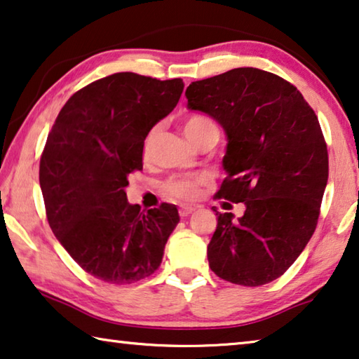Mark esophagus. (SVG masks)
<instances>
[{
    "label": "esophagus",
    "mask_w": 359,
    "mask_h": 359,
    "mask_svg": "<svg viewBox=\"0 0 359 359\" xmlns=\"http://www.w3.org/2000/svg\"><path fill=\"white\" fill-rule=\"evenodd\" d=\"M193 210H195V208H193V206H180L179 214H180V217H189Z\"/></svg>",
    "instance_id": "1"
}]
</instances>
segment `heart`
Wrapping results in <instances>:
<instances>
[{
    "instance_id": "obj_1",
    "label": "heart",
    "mask_w": 359,
    "mask_h": 359,
    "mask_svg": "<svg viewBox=\"0 0 359 359\" xmlns=\"http://www.w3.org/2000/svg\"><path fill=\"white\" fill-rule=\"evenodd\" d=\"M209 129H215V126L214 123L206 116L191 115L184 121V134L187 139L195 137V135L206 133ZM156 134H158V128H153L150 133L147 134V137L144 140V156L150 155L153 144H155ZM201 184H203V177H175V179H170L164 189H166L168 195L170 196L179 198V200L190 201L196 198Z\"/></svg>"
}]
</instances>
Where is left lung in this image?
Instances as JSON below:
<instances>
[{"label":"left lung","instance_id":"8db88e82","mask_svg":"<svg viewBox=\"0 0 359 359\" xmlns=\"http://www.w3.org/2000/svg\"><path fill=\"white\" fill-rule=\"evenodd\" d=\"M187 107L214 118L226 137L219 198L244 203L217 215L208 246L222 280L262 286L291 266L316 229L329 159L320 123L297 88L259 68L191 83Z\"/></svg>","mask_w":359,"mask_h":359}]
</instances>
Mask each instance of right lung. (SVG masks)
<instances>
[{"label": "right lung", "mask_w": 359, "mask_h": 359, "mask_svg": "<svg viewBox=\"0 0 359 359\" xmlns=\"http://www.w3.org/2000/svg\"><path fill=\"white\" fill-rule=\"evenodd\" d=\"M184 90L180 78L123 72L88 84L67 100L39 161L49 226L84 271L130 284L161 265L179 210L174 204L142 212L129 204L128 177L142 169L144 140Z\"/></svg>", "instance_id": "obj_1"}]
</instances>
